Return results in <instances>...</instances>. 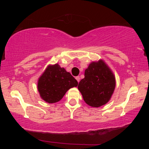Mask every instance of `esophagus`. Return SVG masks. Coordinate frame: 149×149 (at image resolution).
<instances>
[{
    "instance_id": "obj_1",
    "label": "esophagus",
    "mask_w": 149,
    "mask_h": 149,
    "mask_svg": "<svg viewBox=\"0 0 149 149\" xmlns=\"http://www.w3.org/2000/svg\"><path fill=\"white\" fill-rule=\"evenodd\" d=\"M75 79H76V80L77 81V82L79 83V80H80V77H79V76H77V77H75Z\"/></svg>"
}]
</instances>
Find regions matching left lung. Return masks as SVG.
I'll use <instances>...</instances> for the list:
<instances>
[{"instance_id": "left-lung-1", "label": "left lung", "mask_w": 149, "mask_h": 149, "mask_svg": "<svg viewBox=\"0 0 149 149\" xmlns=\"http://www.w3.org/2000/svg\"><path fill=\"white\" fill-rule=\"evenodd\" d=\"M115 87L114 74L102 60H99L89 65L77 88L88 105L98 108L109 101Z\"/></svg>"}]
</instances>
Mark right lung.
<instances>
[{"label": "right lung", "mask_w": 149, "mask_h": 149, "mask_svg": "<svg viewBox=\"0 0 149 149\" xmlns=\"http://www.w3.org/2000/svg\"><path fill=\"white\" fill-rule=\"evenodd\" d=\"M77 80L58 64L49 65L37 83V89L41 99L49 103L61 100L70 88L77 87Z\"/></svg>", "instance_id": "obj_1"}]
</instances>
